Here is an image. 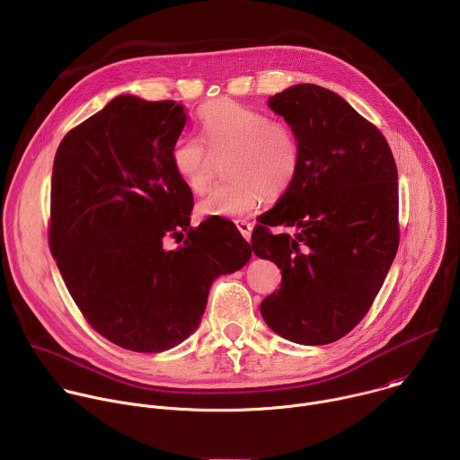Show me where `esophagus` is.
Returning a JSON list of instances; mask_svg holds the SVG:
<instances>
[{
    "mask_svg": "<svg viewBox=\"0 0 460 460\" xmlns=\"http://www.w3.org/2000/svg\"><path fill=\"white\" fill-rule=\"evenodd\" d=\"M234 224H236L238 231L242 233V236H243L245 240H249V238H251V231H252V224L247 222V220H236Z\"/></svg>",
    "mask_w": 460,
    "mask_h": 460,
    "instance_id": "obj_1",
    "label": "esophagus"
}]
</instances>
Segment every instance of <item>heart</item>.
<instances>
[{"label": "heart", "mask_w": 460, "mask_h": 460, "mask_svg": "<svg viewBox=\"0 0 460 460\" xmlns=\"http://www.w3.org/2000/svg\"><path fill=\"white\" fill-rule=\"evenodd\" d=\"M200 137H180L172 142L169 162L178 180L192 192L208 189L215 156H225L226 180L199 202L200 217H247L264 196H282L295 183L302 147L296 130L284 119L270 118L254 107L220 98L196 114Z\"/></svg>", "instance_id": "1"}]
</instances>
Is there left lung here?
<instances>
[{
    "label": "left lung",
    "mask_w": 460,
    "mask_h": 460,
    "mask_svg": "<svg viewBox=\"0 0 460 460\" xmlns=\"http://www.w3.org/2000/svg\"><path fill=\"white\" fill-rule=\"evenodd\" d=\"M268 105L296 130L302 162L252 229L254 254L282 270L260 313L291 342L332 344L366 316L397 254V164L380 130L330 89L298 84Z\"/></svg>",
    "instance_id": "obj_1"
}]
</instances>
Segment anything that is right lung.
Masks as SVG:
<instances>
[{
	"label": "right lung",
	"mask_w": 460,
	"mask_h": 460,
	"mask_svg": "<svg viewBox=\"0 0 460 460\" xmlns=\"http://www.w3.org/2000/svg\"><path fill=\"white\" fill-rule=\"evenodd\" d=\"M185 121L172 100L118 96L71 128L54 156L50 252L87 323L123 349L183 342L213 280L251 256L226 218L190 227L192 192L169 162ZM167 237L181 247L165 250Z\"/></svg>",
	"instance_id": "right-lung-1"
}]
</instances>
